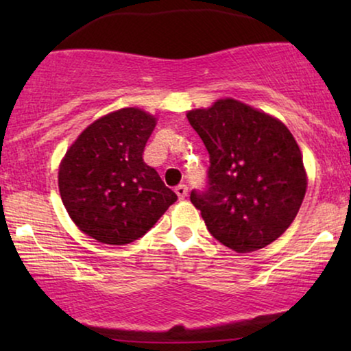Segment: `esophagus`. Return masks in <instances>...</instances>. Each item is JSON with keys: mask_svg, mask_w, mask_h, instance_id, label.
<instances>
[{"mask_svg": "<svg viewBox=\"0 0 351 351\" xmlns=\"http://www.w3.org/2000/svg\"><path fill=\"white\" fill-rule=\"evenodd\" d=\"M176 193H177V196H179V199H185L186 193H189V186L184 185V184L177 185L176 186Z\"/></svg>", "mask_w": 351, "mask_h": 351, "instance_id": "esophagus-1", "label": "esophagus"}]
</instances>
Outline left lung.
Instances as JSON below:
<instances>
[{
    "label": "left lung",
    "mask_w": 351,
    "mask_h": 351,
    "mask_svg": "<svg viewBox=\"0 0 351 351\" xmlns=\"http://www.w3.org/2000/svg\"><path fill=\"white\" fill-rule=\"evenodd\" d=\"M209 153L208 180L191 190L213 237L252 252L289 228L306 190L299 145L285 124L233 99L186 114Z\"/></svg>",
    "instance_id": "left-lung-1"
}]
</instances>
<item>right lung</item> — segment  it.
Returning <instances> with one entry per match:
<instances>
[{"mask_svg":"<svg viewBox=\"0 0 351 351\" xmlns=\"http://www.w3.org/2000/svg\"><path fill=\"white\" fill-rule=\"evenodd\" d=\"M155 124L138 108L118 110L86 128L62 161L66 213L99 243L136 241L176 203L177 195L142 160Z\"/></svg>","mask_w":351,"mask_h":351,"instance_id":"add662e5","label":"right lung"}]
</instances>
